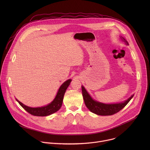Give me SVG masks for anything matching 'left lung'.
<instances>
[{
	"instance_id": "left-lung-1",
	"label": "left lung",
	"mask_w": 150,
	"mask_h": 150,
	"mask_svg": "<svg viewBox=\"0 0 150 150\" xmlns=\"http://www.w3.org/2000/svg\"><path fill=\"white\" fill-rule=\"evenodd\" d=\"M120 38L127 45H129L127 41L123 37H121ZM81 88L82 96L85 105L91 112L100 116H110L119 112L123 108H125L126 105L129 102L134 96V94L132 95L129 98H127L126 100L122 103L105 104L94 100L82 85L81 86Z\"/></svg>"
}]
</instances>
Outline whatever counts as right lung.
<instances>
[{"label":"right lung","instance_id":"obj_1","mask_svg":"<svg viewBox=\"0 0 150 150\" xmlns=\"http://www.w3.org/2000/svg\"><path fill=\"white\" fill-rule=\"evenodd\" d=\"M71 81L72 80L69 79L64 82L60 87L54 99L50 103L45 106H42L40 108H30V107L24 105L23 103L18 101L16 98V100L19 104L22 106L23 108H24L27 112L32 115L36 116H49L56 112L60 109L62 105L64 95H65L66 90L69 87Z\"/></svg>","mask_w":150,"mask_h":150}]
</instances>
